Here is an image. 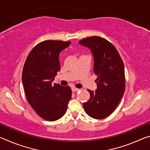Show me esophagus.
Here are the masks:
<instances>
[{
  "label": "esophagus",
  "mask_w": 150,
  "mask_h": 150,
  "mask_svg": "<svg viewBox=\"0 0 150 150\" xmlns=\"http://www.w3.org/2000/svg\"><path fill=\"white\" fill-rule=\"evenodd\" d=\"M71 89H72L73 92H77V91H79L80 90L79 88H75V87H73Z\"/></svg>",
  "instance_id": "esophagus-1"
}]
</instances>
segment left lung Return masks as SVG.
I'll list each match as a JSON object with an SVG mask.
<instances>
[{
  "mask_svg": "<svg viewBox=\"0 0 150 150\" xmlns=\"http://www.w3.org/2000/svg\"><path fill=\"white\" fill-rule=\"evenodd\" d=\"M79 44L91 50L93 70L97 76L95 91L88 90L90 98L83 103L86 113L95 119L107 117L117 107L125 91L124 65L116 47L99 36L86 38Z\"/></svg>",
  "mask_w": 150,
  "mask_h": 150,
  "instance_id": "1",
  "label": "left lung"
}]
</instances>
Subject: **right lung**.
Returning a JSON list of instances; mask_svg holds the SVG:
<instances>
[{"mask_svg":"<svg viewBox=\"0 0 150 150\" xmlns=\"http://www.w3.org/2000/svg\"><path fill=\"white\" fill-rule=\"evenodd\" d=\"M71 42L45 40L37 44L28 55L22 71V83L29 105L40 117L57 120L65 115L72 91L69 86L53 85L60 71L59 53Z\"/></svg>","mask_w":150,"mask_h":150,"instance_id":"add662e5","label":"right lung"}]
</instances>
